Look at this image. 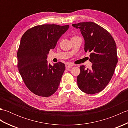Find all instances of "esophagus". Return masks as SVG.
<instances>
[{
    "label": "esophagus",
    "mask_w": 128,
    "mask_h": 128,
    "mask_svg": "<svg viewBox=\"0 0 128 128\" xmlns=\"http://www.w3.org/2000/svg\"><path fill=\"white\" fill-rule=\"evenodd\" d=\"M72 66H73V65L72 64H70V63H66V69H69L70 68H72Z\"/></svg>",
    "instance_id": "1"
}]
</instances>
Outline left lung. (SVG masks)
<instances>
[{
  "mask_svg": "<svg viewBox=\"0 0 128 128\" xmlns=\"http://www.w3.org/2000/svg\"><path fill=\"white\" fill-rule=\"evenodd\" d=\"M72 26L80 29L85 40L84 50L90 52L89 60L92 63L90 69L80 66L78 87L88 94L98 93L110 82L118 62L116 42L106 30L91 21Z\"/></svg>",
  "mask_w": 128,
  "mask_h": 128,
  "instance_id": "obj_1",
  "label": "left lung"
}]
</instances>
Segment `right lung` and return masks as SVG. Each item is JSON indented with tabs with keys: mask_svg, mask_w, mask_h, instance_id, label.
Listing matches in <instances>:
<instances>
[{
	"mask_svg": "<svg viewBox=\"0 0 128 128\" xmlns=\"http://www.w3.org/2000/svg\"><path fill=\"white\" fill-rule=\"evenodd\" d=\"M69 25L54 24L34 26L21 37L18 51V68L26 86L35 94L49 97L58 90L66 69L59 62L48 63L47 54L54 49Z\"/></svg>",
	"mask_w": 128,
	"mask_h": 128,
	"instance_id": "right-lung-1",
	"label": "right lung"
}]
</instances>
